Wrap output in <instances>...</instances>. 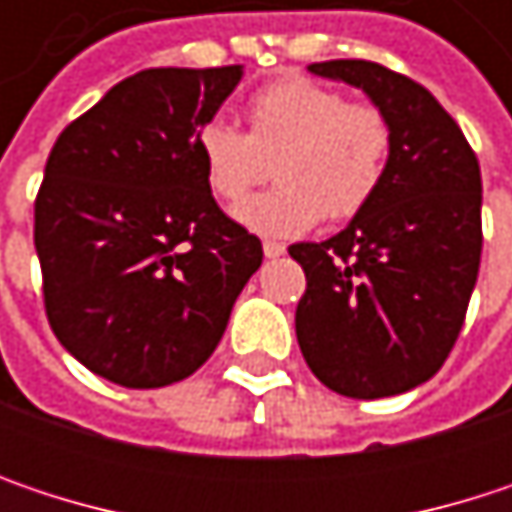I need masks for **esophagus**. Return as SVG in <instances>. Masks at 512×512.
I'll return each mask as SVG.
<instances>
[{"instance_id": "obj_1", "label": "esophagus", "mask_w": 512, "mask_h": 512, "mask_svg": "<svg viewBox=\"0 0 512 512\" xmlns=\"http://www.w3.org/2000/svg\"><path fill=\"white\" fill-rule=\"evenodd\" d=\"M284 252H287L284 243H275V240H266V243H263V255L266 257H281Z\"/></svg>"}]
</instances>
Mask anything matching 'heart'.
I'll return each mask as SVG.
<instances>
[{
	"label": "heart",
	"instance_id": "1",
	"mask_svg": "<svg viewBox=\"0 0 512 512\" xmlns=\"http://www.w3.org/2000/svg\"><path fill=\"white\" fill-rule=\"evenodd\" d=\"M198 156L222 201L266 180L275 158L278 186L240 201L234 219L263 237H299L323 216L350 219L370 204L388 168L391 124L376 106L290 76L249 100V133L210 118L198 130Z\"/></svg>",
	"mask_w": 512,
	"mask_h": 512
}]
</instances>
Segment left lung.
Instances as JSON below:
<instances>
[{
	"instance_id": "left-lung-1",
	"label": "left lung",
	"mask_w": 512,
	"mask_h": 512,
	"mask_svg": "<svg viewBox=\"0 0 512 512\" xmlns=\"http://www.w3.org/2000/svg\"><path fill=\"white\" fill-rule=\"evenodd\" d=\"M308 70L367 94L391 124V156L341 234L290 246L308 281L299 350L344 397L403 394L436 376L460 335L483 246L480 165L457 121L409 76L361 58Z\"/></svg>"
}]
</instances>
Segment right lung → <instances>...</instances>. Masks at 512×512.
I'll return each instance as SVG.
<instances>
[{"label":"right lung","mask_w":512,"mask_h":512,"mask_svg":"<svg viewBox=\"0 0 512 512\" xmlns=\"http://www.w3.org/2000/svg\"><path fill=\"white\" fill-rule=\"evenodd\" d=\"M240 79L243 64L142 70L52 145L35 201L47 317L61 347L115 385L192 376L263 260L198 156V130Z\"/></svg>","instance_id":"add662e5"}]
</instances>
